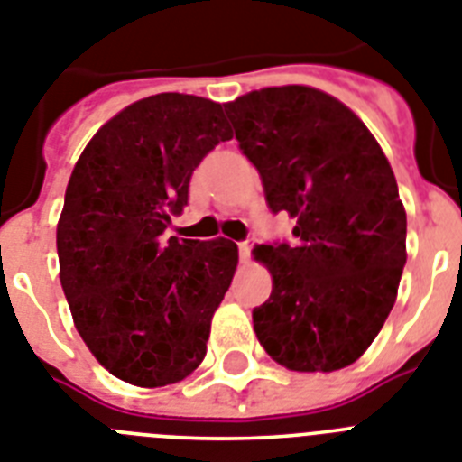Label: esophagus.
Masks as SVG:
<instances>
[{
    "instance_id": "esophagus-1",
    "label": "esophagus",
    "mask_w": 462,
    "mask_h": 462,
    "mask_svg": "<svg viewBox=\"0 0 462 462\" xmlns=\"http://www.w3.org/2000/svg\"><path fill=\"white\" fill-rule=\"evenodd\" d=\"M255 239L254 237H246L244 242H239V255H242V261H249L251 249H254Z\"/></svg>"
}]
</instances>
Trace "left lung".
<instances>
[{
	"instance_id": "left-lung-1",
	"label": "left lung",
	"mask_w": 462,
	"mask_h": 462,
	"mask_svg": "<svg viewBox=\"0 0 462 462\" xmlns=\"http://www.w3.org/2000/svg\"><path fill=\"white\" fill-rule=\"evenodd\" d=\"M258 169L273 213L296 242L255 246L273 293L254 310L255 336L291 371H338L374 343L406 265V211L371 131L310 87L251 91L225 106Z\"/></svg>"
}]
</instances>
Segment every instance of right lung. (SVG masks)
Here are the masks:
<instances>
[{
  "mask_svg": "<svg viewBox=\"0 0 462 462\" xmlns=\"http://www.w3.org/2000/svg\"><path fill=\"white\" fill-rule=\"evenodd\" d=\"M232 131L220 103L157 93L103 124L65 189L56 230L60 284L81 340L119 381H183L207 355L237 244L164 237L189 178Z\"/></svg>",
  "mask_w": 462,
  "mask_h": 462,
  "instance_id": "add662e5",
  "label": "right lung"
}]
</instances>
